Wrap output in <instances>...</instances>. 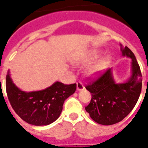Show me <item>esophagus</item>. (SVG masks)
Here are the masks:
<instances>
[{"label":"esophagus","mask_w":148,"mask_h":148,"mask_svg":"<svg viewBox=\"0 0 148 148\" xmlns=\"http://www.w3.org/2000/svg\"><path fill=\"white\" fill-rule=\"evenodd\" d=\"M84 89V84L81 82H80V81H78V82H77V89H78V91H81L83 90V89Z\"/></svg>","instance_id":"esophagus-1"}]
</instances>
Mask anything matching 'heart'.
Returning a JSON list of instances; mask_svg holds the SVG:
<instances>
[{
	"mask_svg": "<svg viewBox=\"0 0 148 148\" xmlns=\"http://www.w3.org/2000/svg\"><path fill=\"white\" fill-rule=\"evenodd\" d=\"M101 55V51L97 50H92L86 53L84 55L81 56L75 60V63L78 65H88L97 60ZM111 57L106 56L101 59L96 61L95 63L90 65L87 70V73L89 75H97L103 72L108 64H110Z\"/></svg>",
	"mask_w": 148,
	"mask_h": 148,
	"instance_id": "obj_1",
	"label": "heart"
}]
</instances>
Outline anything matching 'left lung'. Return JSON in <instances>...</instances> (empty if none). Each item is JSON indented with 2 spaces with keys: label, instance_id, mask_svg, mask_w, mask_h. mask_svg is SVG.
<instances>
[{
  "label": "left lung",
  "instance_id": "obj_1",
  "mask_svg": "<svg viewBox=\"0 0 148 148\" xmlns=\"http://www.w3.org/2000/svg\"><path fill=\"white\" fill-rule=\"evenodd\" d=\"M122 55L131 59V75L124 83H116L109 68L86 89L92 93L86 112L95 122L110 125L122 121L136 104L142 90V73L134 53L120 45Z\"/></svg>",
  "mask_w": 148,
  "mask_h": 148
}]
</instances>
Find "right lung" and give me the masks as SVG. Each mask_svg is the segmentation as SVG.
Instances as JSON below:
<instances>
[{
	"mask_svg": "<svg viewBox=\"0 0 148 148\" xmlns=\"http://www.w3.org/2000/svg\"><path fill=\"white\" fill-rule=\"evenodd\" d=\"M6 89L12 108L22 120L34 125H47L59 118L64 101L76 90V84L56 81L42 90L28 92L13 83L8 70Z\"/></svg>",
	"mask_w": 148,
	"mask_h": 148,
	"instance_id": "obj_1",
	"label": "right lung"
}]
</instances>
